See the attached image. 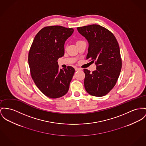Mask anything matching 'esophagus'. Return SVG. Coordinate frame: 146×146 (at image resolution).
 Returning a JSON list of instances; mask_svg holds the SVG:
<instances>
[{
  "label": "esophagus",
  "mask_w": 146,
  "mask_h": 146,
  "mask_svg": "<svg viewBox=\"0 0 146 146\" xmlns=\"http://www.w3.org/2000/svg\"><path fill=\"white\" fill-rule=\"evenodd\" d=\"M75 71H78V70H81V69L80 68H75Z\"/></svg>",
  "instance_id": "obj_1"
}]
</instances>
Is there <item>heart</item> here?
I'll return each instance as SVG.
<instances>
[{
    "label": "heart",
    "mask_w": 146,
    "mask_h": 146,
    "mask_svg": "<svg viewBox=\"0 0 146 146\" xmlns=\"http://www.w3.org/2000/svg\"><path fill=\"white\" fill-rule=\"evenodd\" d=\"M83 42H85V41L84 40H76V45H79L80 44H81ZM66 48H67V45H65V49H66Z\"/></svg>",
    "instance_id": "heart-1"
}]
</instances>
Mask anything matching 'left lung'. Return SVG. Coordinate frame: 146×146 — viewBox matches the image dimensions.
Masks as SVG:
<instances>
[{
    "mask_svg": "<svg viewBox=\"0 0 146 146\" xmlns=\"http://www.w3.org/2000/svg\"><path fill=\"white\" fill-rule=\"evenodd\" d=\"M77 29L88 42L86 59L95 61L96 65V70L92 72L84 69L85 90L92 96H104L115 86L122 68L118 43L110 30L99 25L78 27Z\"/></svg>",
    "mask_w": 146,
    "mask_h": 146,
    "instance_id": "1",
    "label": "left lung"
}]
</instances>
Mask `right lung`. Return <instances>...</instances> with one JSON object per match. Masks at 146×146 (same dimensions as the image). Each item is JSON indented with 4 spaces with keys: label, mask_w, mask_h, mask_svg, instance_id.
Returning a JSON list of instances; mask_svg holds the SVG:
<instances>
[{
    "label": "right lung",
    "mask_w": 146,
    "mask_h": 146,
    "mask_svg": "<svg viewBox=\"0 0 146 146\" xmlns=\"http://www.w3.org/2000/svg\"><path fill=\"white\" fill-rule=\"evenodd\" d=\"M74 29L54 25L43 28L37 33L30 47L28 62L31 76L46 96L56 98L68 91L75 69L68 66L59 69L58 60L64 55L65 41Z\"/></svg>",
    "instance_id": "add662e5"
}]
</instances>
